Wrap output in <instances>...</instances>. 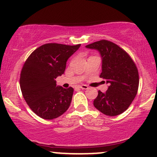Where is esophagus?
<instances>
[{
	"label": "esophagus",
	"instance_id": "obj_1",
	"mask_svg": "<svg viewBox=\"0 0 157 157\" xmlns=\"http://www.w3.org/2000/svg\"><path fill=\"white\" fill-rule=\"evenodd\" d=\"M78 87L80 88V89H87L88 88H89L87 86H86V85H81V86H79Z\"/></svg>",
	"mask_w": 157,
	"mask_h": 157
}]
</instances>
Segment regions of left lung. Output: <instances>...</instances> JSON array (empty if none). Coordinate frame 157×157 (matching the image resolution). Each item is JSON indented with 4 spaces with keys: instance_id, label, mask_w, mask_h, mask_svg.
I'll list each match as a JSON object with an SVG mask.
<instances>
[{
    "instance_id": "left-lung-1",
    "label": "left lung",
    "mask_w": 157,
    "mask_h": 157,
    "mask_svg": "<svg viewBox=\"0 0 157 157\" xmlns=\"http://www.w3.org/2000/svg\"><path fill=\"white\" fill-rule=\"evenodd\" d=\"M86 47L99 52L102 58L100 77L109 85L105 92L98 91L94 105L108 116L123 113L138 91L139 74L136 65L127 52L111 41L102 40Z\"/></svg>"
}]
</instances>
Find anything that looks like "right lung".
I'll return each mask as SVG.
<instances>
[{
  "label": "right lung",
  "mask_w": 157,
  "mask_h": 157,
  "mask_svg": "<svg viewBox=\"0 0 157 157\" xmlns=\"http://www.w3.org/2000/svg\"><path fill=\"white\" fill-rule=\"evenodd\" d=\"M80 46L44 44L32 52L25 62L20 86L26 103L40 117L52 120L68 110L73 88L57 86L55 79L64 73L68 59Z\"/></svg>",
  "instance_id": "add662e5"
}]
</instances>
